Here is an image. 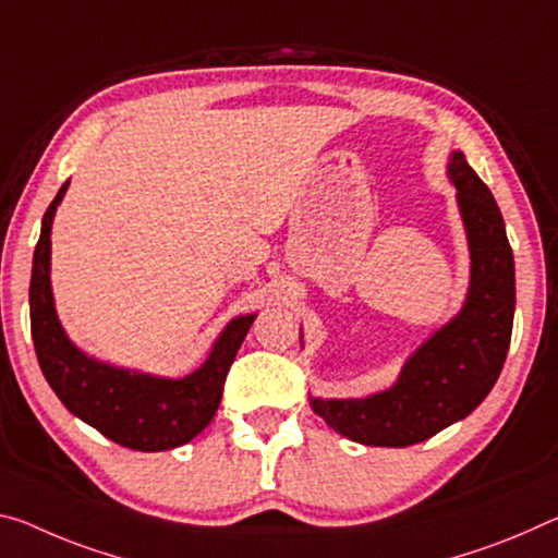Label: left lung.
I'll use <instances>...</instances> for the list:
<instances>
[{"instance_id": "8db88e82", "label": "left lung", "mask_w": 558, "mask_h": 558, "mask_svg": "<svg viewBox=\"0 0 558 558\" xmlns=\"http://www.w3.org/2000/svg\"><path fill=\"white\" fill-rule=\"evenodd\" d=\"M449 175L472 251L462 313L407 360L390 390L365 400L311 402L327 427L360 445L410 447L435 437L482 404L507 360L517 286L501 210L462 151L452 154Z\"/></svg>"}]
</instances>
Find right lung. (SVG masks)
<instances>
[{
  "mask_svg": "<svg viewBox=\"0 0 558 558\" xmlns=\"http://www.w3.org/2000/svg\"><path fill=\"white\" fill-rule=\"evenodd\" d=\"M66 185H61L41 218V235L34 251L29 282L32 340L41 373L69 412L117 445L138 452H163L181 447L214 420L223 397L228 369L255 315L231 320L203 367L183 379L129 373L86 357L61 330L49 282L51 218L59 201L64 198Z\"/></svg>",
  "mask_w": 558,
  "mask_h": 558,
  "instance_id": "right-lung-1",
  "label": "right lung"
}]
</instances>
